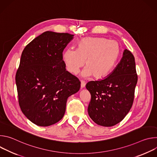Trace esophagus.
Returning a JSON list of instances; mask_svg holds the SVG:
<instances>
[{
	"mask_svg": "<svg viewBox=\"0 0 157 157\" xmlns=\"http://www.w3.org/2000/svg\"><path fill=\"white\" fill-rule=\"evenodd\" d=\"M86 86V82L84 81H81V88H84Z\"/></svg>",
	"mask_w": 157,
	"mask_h": 157,
	"instance_id": "34e87169",
	"label": "esophagus"
}]
</instances>
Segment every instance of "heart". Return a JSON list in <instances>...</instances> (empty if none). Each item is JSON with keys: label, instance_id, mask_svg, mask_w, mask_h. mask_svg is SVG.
<instances>
[{"label": "heart", "instance_id": "obj_1", "mask_svg": "<svg viewBox=\"0 0 157 157\" xmlns=\"http://www.w3.org/2000/svg\"><path fill=\"white\" fill-rule=\"evenodd\" d=\"M121 53L119 42L105 38L86 37L77 44L76 50H66L63 59L66 70L76 75L84 64V77L93 75L97 79L107 76L113 70Z\"/></svg>", "mask_w": 157, "mask_h": 157}]
</instances>
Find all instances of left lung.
I'll return each instance as SVG.
<instances>
[{"label": "left lung", "mask_w": 157, "mask_h": 157, "mask_svg": "<svg viewBox=\"0 0 157 157\" xmlns=\"http://www.w3.org/2000/svg\"><path fill=\"white\" fill-rule=\"evenodd\" d=\"M137 79L135 58L125 49L120 62L106 78L86 84L91 95L87 108L89 117L104 127L121 122L133 104Z\"/></svg>", "instance_id": "left-lung-1"}]
</instances>
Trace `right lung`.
<instances>
[{
	"label": "right lung",
	"mask_w": 157,
	"mask_h": 157,
	"mask_svg": "<svg viewBox=\"0 0 157 157\" xmlns=\"http://www.w3.org/2000/svg\"><path fill=\"white\" fill-rule=\"evenodd\" d=\"M74 35L47 31L22 52L15 75L21 110L33 124L50 126L64 116L68 98L81 82L66 70L63 52Z\"/></svg>",
	"instance_id": "obj_1"
}]
</instances>
